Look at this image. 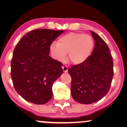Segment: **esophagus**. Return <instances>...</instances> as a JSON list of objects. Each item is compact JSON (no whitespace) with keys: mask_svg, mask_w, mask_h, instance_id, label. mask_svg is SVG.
Wrapping results in <instances>:
<instances>
[{"mask_svg":"<svg viewBox=\"0 0 127 127\" xmlns=\"http://www.w3.org/2000/svg\"><path fill=\"white\" fill-rule=\"evenodd\" d=\"M62 69H63V71L64 72H67V70H68V67L67 66H62Z\"/></svg>","mask_w":127,"mask_h":127,"instance_id":"34e87169","label":"esophagus"}]
</instances>
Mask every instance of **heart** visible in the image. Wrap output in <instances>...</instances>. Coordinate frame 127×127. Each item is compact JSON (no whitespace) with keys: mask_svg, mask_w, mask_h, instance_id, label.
Instances as JSON below:
<instances>
[{"mask_svg":"<svg viewBox=\"0 0 127 127\" xmlns=\"http://www.w3.org/2000/svg\"><path fill=\"white\" fill-rule=\"evenodd\" d=\"M94 46V40L90 35L70 32L61 37L57 43H53L50 51L54 58L59 61L65 60L68 53L69 61L74 65H79L88 58Z\"/></svg>","mask_w":127,"mask_h":127,"instance_id":"obj_1","label":"heart"}]
</instances>
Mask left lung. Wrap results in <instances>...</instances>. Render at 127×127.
<instances>
[{"label":"left lung","mask_w":127,"mask_h":127,"mask_svg":"<svg viewBox=\"0 0 127 127\" xmlns=\"http://www.w3.org/2000/svg\"><path fill=\"white\" fill-rule=\"evenodd\" d=\"M91 33L95 42L91 55L85 62L68 70L72 77V98L83 104L94 103L105 96L114 75L113 62L108 46L98 34L93 31Z\"/></svg>","instance_id":"1"}]
</instances>
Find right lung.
I'll list each match as a JSON object with an SVG mask.
<instances>
[{
    "instance_id": "add662e5",
    "label": "right lung",
    "mask_w": 127,
    "mask_h": 127,
    "mask_svg": "<svg viewBox=\"0 0 127 127\" xmlns=\"http://www.w3.org/2000/svg\"><path fill=\"white\" fill-rule=\"evenodd\" d=\"M64 31L37 29L22 37L13 51L11 77L24 99L43 105L52 98L53 83L63 73L62 64L50 57V46Z\"/></svg>"
}]
</instances>
